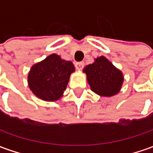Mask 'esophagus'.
<instances>
[{
	"mask_svg": "<svg viewBox=\"0 0 153 153\" xmlns=\"http://www.w3.org/2000/svg\"><path fill=\"white\" fill-rule=\"evenodd\" d=\"M75 66H76V68L77 70L81 71L82 68H83V66H84V62H76Z\"/></svg>",
	"mask_w": 153,
	"mask_h": 153,
	"instance_id": "esophagus-1",
	"label": "esophagus"
}]
</instances>
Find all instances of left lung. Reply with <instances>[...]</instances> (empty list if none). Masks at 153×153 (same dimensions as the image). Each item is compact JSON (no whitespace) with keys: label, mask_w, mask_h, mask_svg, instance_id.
<instances>
[{"label":"left lung","mask_w":153,"mask_h":153,"mask_svg":"<svg viewBox=\"0 0 153 153\" xmlns=\"http://www.w3.org/2000/svg\"><path fill=\"white\" fill-rule=\"evenodd\" d=\"M83 72L86 73L91 91L103 97L117 94L124 82L122 71L104 56L96 58L93 63L83 69Z\"/></svg>","instance_id":"8db88e82"}]
</instances>
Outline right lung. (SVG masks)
Listing matches in <instances>:
<instances>
[{
    "mask_svg": "<svg viewBox=\"0 0 153 153\" xmlns=\"http://www.w3.org/2000/svg\"><path fill=\"white\" fill-rule=\"evenodd\" d=\"M75 67L71 61L52 54L32 66L27 76L29 89L44 101H56L66 90Z\"/></svg>",
    "mask_w": 153,
    "mask_h": 153,
    "instance_id": "1",
    "label": "right lung"
}]
</instances>
